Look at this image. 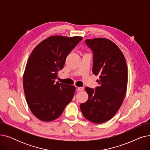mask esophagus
<instances>
[{
  "label": "esophagus",
  "instance_id": "34e87169",
  "mask_svg": "<svg viewBox=\"0 0 150 150\" xmlns=\"http://www.w3.org/2000/svg\"><path fill=\"white\" fill-rule=\"evenodd\" d=\"M77 89L79 91H82L84 90V87H77Z\"/></svg>",
  "mask_w": 150,
  "mask_h": 150
}]
</instances>
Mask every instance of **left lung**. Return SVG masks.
I'll list each match as a JSON object with an SVG mask.
<instances>
[{
  "label": "left lung",
  "mask_w": 150,
  "mask_h": 150,
  "mask_svg": "<svg viewBox=\"0 0 150 150\" xmlns=\"http://www.w3.org/2000/svg\"><path fill=\"white\" fill-rule=\"evenodd\" d=\"M86 44L93 53L92 72L98 75V84L93 89L86 87L88 101L80 105L86 119L94 123L110 120L119 111L127 92L128 68L124 55L109 39H86Z\"/></svg>",
  "instance_id": "left-lung-1"
}]
</instances>
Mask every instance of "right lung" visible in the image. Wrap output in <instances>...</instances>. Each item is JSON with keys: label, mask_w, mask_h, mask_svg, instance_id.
<instances>
[{"label": "right lung", "mask_w": 150, "mask_h": 150, "mask_svg": "<svg viewBox=\"0 0 150 150\" xmlns=\"http://www.w3.org/2000/svg\"><path fill=\"white\" fill-rule=\"evenodd\" d=\"M81 36H52L39 43L31 52L23 76L28 106L34 115L44 122L58 118L72 100L74 86L58 81L67 55L79 43Z\"/></svg>", "instance_id": "add662e5"}]
</instances>
